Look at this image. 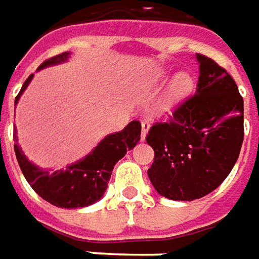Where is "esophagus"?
Returning a JSON list of instances; mask_svg holds the SVG:
<instances>
[{"mask_svg":"<svg viewBox=\"0 0 259 259\" xmlns=\"http://www.w3.org/2000/svg\"><path fill=\"white\" fill-rule=\"evenodd\" d=\"M149 129H150V122L143 120V122H142V140L146 139V135L149 133Z\"/></svg>","mask_w":259,"mask_h":259,"instance_id":"34e87169","label":"esophagus"}]
</instances>
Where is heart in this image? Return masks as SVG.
I'll list each match as a JSON object with an SVG mask.
<instances>
[{
    "mask_svg": "<svg viewBox=\"0 0 259 259\" xmlns=\"http://www.w3.org/2000/svg\"><path fill=\"white\" fill-rule=\"evenodd\" d=\"M166 80V75H161V78L159 80L160 85L164 83ZM193 89H194V80H193V78L190 76L189 73H179L173 79L171 85L168 86V91H167L166 96L163 99V103H161L163 109H166V110L167 109H171L177 103L183 102L187 96L191 95Z\"/></svg>",
    "mask_w": 259,
    "mask_h": 259,
    "instance_id": "heart-1",
    "label": "heart"
}]
</instances>
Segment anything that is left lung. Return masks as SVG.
Listing matches in <instances>:
<instances>
[{"mask_svg":"<svg viewBox=\"0 0 259 259\" xmlns=\"http://www.w3.org/2000/svg\"><path fill=\"white\" fill-rule=\"evenodd\" d=\"M200 76L194 96L154 123L146 142L154 150L147 170L160 196L193 201L226 180L244 140V100L237 83L215 61L197 55Z\"/></svg>","mask_w":259,"mask_h":259,"instance_id":"left-lung-1","label":"left lung"}]
</instances>
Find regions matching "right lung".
Masks as SVG:
<instances>
[{
  "mask_svg": "<svg viewBox=\"0 0 259 259\" xmlns=\"http://www.w3.org/2000/svg\"><path fill=\"white\" fill-rule=\"evenodd\" d=\"M69 56V52L52 56L42 63L38 70L51 65L66 62ZM32 78L33 75H29V78L24 82L18 96L15 98V103ZM140 133L142 124L133 120L122 132L105 137L83 159L66 166L65 170L62 168L55 171L39 168L26 159L17 140V130L14 132V150L21 171L38 196L61 208H79L96 203L103 197L113 167L127 150H132L136 146L140 140Z\"/></svg>",
  "mask_w": 259,
  "mask_h": 259,
  "instance_id": "1",
  "label": "right lung"
}]
</instances>
